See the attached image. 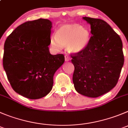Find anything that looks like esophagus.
Here are the masks:
<instances>
[{
	"instance_id": "esophagus-1",
	"label": "esophagus",
	"mask_w": 128,
	"mask_h": 128,
	"mask_svg": "<svg viewBox=\"0 0 128 128\" xmlns=\"http://www.w3.org/2000/svg\"><path fill=\"white\" fill-rule=\"evenodd\" d=\"M65 60L66 62H68V61H69L70 60V57L68 55H67V54H65Z\"/></svg>"
}]
</instances>
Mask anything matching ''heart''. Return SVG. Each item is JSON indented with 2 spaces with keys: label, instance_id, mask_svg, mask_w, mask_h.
<instances>
[{
  "label": "heart",
  "instance_id": "b5f03b06",
  "mask_svg": "<svg viewBox=\"0 0 128 128\" xmlns=\"http://www.w3.org/2000/svg\"><path fill=\"white\" fill-rule=\"evenodd\" d=\"M90 40V32L86 28L78 24H65L57 30L56 35L50 38V44L56 50L65 46L73 53L83 50Z\"/></svg>",
  "mask_w": 128,
  "mask_h": 128
}]
</instances>
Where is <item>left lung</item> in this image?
Instances as JSON below:
<instances>
[{"label": "left lung", "mask_w": 128, "mask_h": 128, "mask_svg": "<svg viewBox=\"0 0 128 128\" xmlns=\"http://www.w3.org/2000/svg\"><path fill=\"white\" fill-rule=\"evenodd\" d=\"M90 24L92 36L82 51L71 55L75 70L73 82L80 94L97 97L112 89L124 65L122 42L106 21L84 17Z\"/></svg>", "instance_id": "obj_1"}]
</instances>
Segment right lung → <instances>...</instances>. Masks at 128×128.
Segmentation results:
<instances>
[{
	"mask_svg": "<svg viewBox=\"0 0 128 128\" xmlns=\"http://www.w3.org/2000/svg\"><path fill=\"white\" fill-rule=\"evenodd\" d=\"M52 27L48 19L27 21L5 41L3 66L7 78L16 92L30 99L50 93L54 73L65 62L63 54L50 53Z\"/></svg>",
	"mask_w": 128,
	"mask_h": 128,
	"instance_id": "add662e5",
	"label": "right lung"
}]
</instances>
